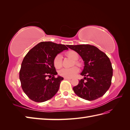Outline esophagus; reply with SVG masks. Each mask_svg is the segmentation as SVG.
<instances>
[{
    "label": "esophagus",
    "instance_id": "obj_1",
    "mask_svg": "<svg viewBox=\"0 0 130 130\" xmlns=\"http://www.w3.org/2000/svg\"><path fill=\"white\" fill-rule=\"evenodd\" d=\"M65 79H67V80H71V78H64Z\"/></svg>",
    "mask_w": 130,
    "mask_h": 130
}]
</instances>
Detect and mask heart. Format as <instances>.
Instances as JSON below:
<instances>
[{
	"mask_svg": "<svg viewBox=\"0 0 130 130\" xmlns=\"http://www.w3.org/2000/svg\"><path fill=\"white\" fill-rule=\"evenodd\" d=\"M66 55L69 58H71L74 61L73 64H75L79 67L81 66V63L78 60L79 59V54L78 52L75 51H69L67 53ZM53 63L55 68L56 69H60L62 67V59L61 56L60 54H57L56 56L54 57L53 60ZM79 69L76 67H73L70 68H63L59 71V74L64 78H72L75 76L76 74L78 73Z\"/></svg>",
	"mask_w": 130,
	"mask_h": 130,
	"instance_id": "obj_1",
	"label": "heart"
}]
</instances>
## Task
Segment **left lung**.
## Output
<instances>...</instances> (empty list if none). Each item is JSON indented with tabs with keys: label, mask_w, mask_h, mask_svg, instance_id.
<instances>
[{
	"label": "left lung",
	"mask_w": 130,
	"mask_h": 130,
	"mask_svg": "<svg viewBox=\"0 0 130 130\" xmlns=\"http://www.w3.org/2000/svg\"><path fill=\"white\" fill-rule=\"evenodd\" d=\"M67 46L80 55L85 65L81 73L85 77L73 88L74 92L79 97L88 101H94L101 97L111 85L113 68L109 57L93 45Z\"/></svg>",
	"instance_id": "8db88e82"
}]
</instances>
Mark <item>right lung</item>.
Instances as JSON below:
<instances>
[{
	"label": "right lung",
	"instance_id": "1",
	"mask_svg": "<svg viewBox=\"0 0 130 130\" xmlns=\"http://www.w3.org/2000/svg\"><path fill=\"white\" fill-rule=\"evenodd\" d=\"M68 49L64 45L47 41L37 44L26 54L21 64L19 79L23 92L30 99L43 102L56 94L63 78L55 77L57 73L53 60L58 54Z\"/></svg>",
	"mask_w": 130,
	"mask_h": 130
}]
</instances>
